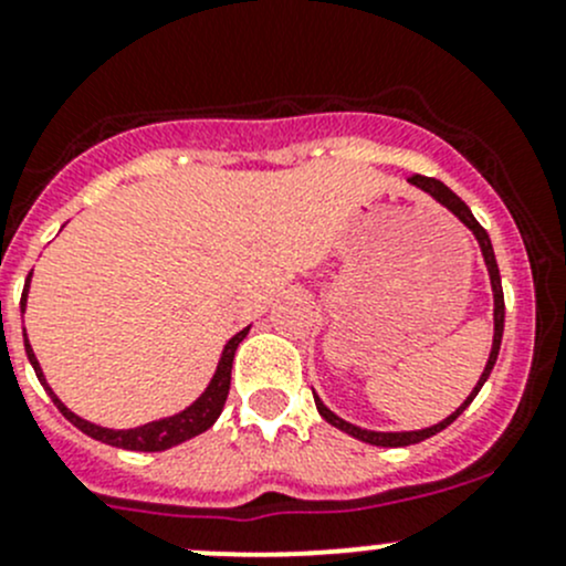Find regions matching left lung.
Masks as SVG:
<instances>
[{"instance_id": "1", "label": "left lung", "mask_w": 566, "mask_h": 566, "mask_svg": "<svg viewBox=\"0 0 566 566\" xmlns=\"http://www.w3.org/2000/svg\"><path fill=\"white\" fill-rule=\"evenodd\" d=\"M408 182H413V186H419L421 191H427V193H430V197H436L438 202L443 205V208L452 210V213L458 216V219L462 221V224H465L468 230L473 232V238H476V241H479V249H482V256H484V265H488V273H490V284H493V301H495V310H493V317H495V334H493V347H490V358H488V364H484V373H482V378H479L476 389H473L471 394H468L465 402H462L460 408L454 410L452 416H447V419H443L441 424L427 427V430H413V432H375V430H361V427L350 424V421H345V419H339V416H336V413H331V410L325 408V405L319 402V399L315 397V405H317L319 416H323V419L328 421V424H334L336 430L347 432V436L358 438V441L373 443V447H410V443L427 441V438H432V436H436V432L447 430V427L452 424V421L458 419V416L462 413V410H465L468 405L473 402V397H476L479 389H482L484 380L490 378V373H493V367H495V358H499V350H501V336H504V290H501L499 262H495L493 243H490L488 230H484V227L479 224L476 219H473V213H471V210H468V205L462 202V199L458 197V193H454L452 188H449V186H443L441 180H436V177L413 175V177H408Z\"/></svg>"}]
</instances>
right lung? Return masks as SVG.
Wrapping results in <instances>:
<instances>
[{"instance_id": "1", "label": "right lung", "mask_w": 566, "mask_h": 566, "mask_svg": "<svg viewBox=\"0 0 566 566\" xmlns=\"http://www.w3.org/2000/svg\"><path fill=\"white\" fill-rule=\"evenodd\" d=\"M30 276H32V273H30ZM30 276H27L24 295H21V312H24V306H27V290H30ZM247 334H249V328H243L241 334H235L230 342H227L224 353H221L219 367H216L213 380H210V386L205 389V394L197 399V402L188 405L182 413L169 416V419H161V421H150V424H145V427H136V430H106V427L90 424V421L78 419V416L73 413V410H67L65 405L56 399V394L51 391L49 386H45L43 369H40V364H38L35 353H32V345H30V339H27V334H24V347H27V356H30V364L35 367L38 380L43 384V389L51 394V399H54V405L60 408V413L65 416L71 424H76L78 430L84 432V436L95 438V441H101V443H108V447L130 449V452H164V449H172V447H177V443H182V441H188V438L205 432L208 427H213L216 419H219L221 410H224L227 394H230L232 358H235L238 345L247 339Z\"/></svg>"}]
</instances>
